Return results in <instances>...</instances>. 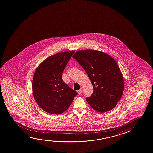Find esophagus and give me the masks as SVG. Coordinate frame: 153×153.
<instances>
[{"label":"esophagus","mask_w":153,"mask_h":153,"mask_svg":"<svg viewBox=\"0 0 153 153\" xmlns=\"http://www.w3.org/2000/svg\"><path fill=\"white\" fill-rule=\"evenodd\" d=\"M78 93L79 94H81L82 93V88H80L79 90L78 91Z\"/></svg>","instance_id":"esophagus-1"}]
</instances>
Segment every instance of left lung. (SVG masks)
I'll return each instance as SVG.
<instances>
[{
  "label": "left lung",
  "instance_id": "left-lung-1",
  "mask_svg": "<svg viewBox=\"0 0 153 153\" xmlns=\"http://www.w3.org/2000/svg\"><path fill=\"white\" fill-rule=\"evenodd\" d=\"M73 57L93 85V93L86 99L91 107L100 113L114 108L124 89L123 76L114 59L103 52L89 49L78 51Z\"/></svg>",
  "mask_w": 153,
  "mask_h": 153
}]
</instances>
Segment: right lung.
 Listing matches in <instances>:
<instances>
[{
	"label": "right lung",
	"mask_w": 153,
	"mask_h": 153,
	"mask_svg": "<svg viewBox=\"0 0 153 153\" xmlns=\"http://www.w3.org/2000/svg\"><path fill=\"white\" fill-rule=\"evenodd\" d=\"M74 52H62L50 56L35 70L32 82L33 96L40 108L48 113H63L77 95L62 79L63 71Z\"/></svg>",
	"instance_id": "obj_1"
}]
</instances>
